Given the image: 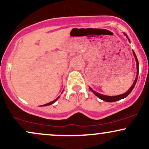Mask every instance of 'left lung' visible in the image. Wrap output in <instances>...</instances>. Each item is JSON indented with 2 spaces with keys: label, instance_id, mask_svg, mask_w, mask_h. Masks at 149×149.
I'll use <instances>...</instances> for the list:
<instances>
[{
  "label": "left lung",
  "instance_id": "obj_1",
  "mask_svg": "<svg viewBox=\"0 0 149 149\" xmlns=\"http://www.w3.org/2000/svg\"><path fill=\"white\" fill-rule=\"evenodd\" d=\"M124 34L126 36V37H127L128 38L127 34H125V33H124ZM128 40H129V41H130L129 38H128ZM133 54H134V58H135V59H136V68H137V72H136V78H135L134 83H133L132 85L131 88L129 89V90H128L127 92H126L125 93H124V94H122V95H117V96H107V95H102V94H100V93H98V92H95V90H92L91 88H90V90H91V91L93 92V93L95 94L96 96L98 97L99 98L101 99L102 100L104 101V102H116V101L122 100V99H124V98H125L126 97H127L128 95H130V92H132V90H133V88H134L135 85H136V80H137V78H138V74H139V62H138L137 57H136V54H135L134 51H133Z\"/></svg>",
  "mask_w": 149,
  "mask_h": 149
}]
</instances>
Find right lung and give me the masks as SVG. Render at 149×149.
<instances>
[{"label":"right lung","mask_w":149,"mask_h":149,"mask_svg":"<svg viewBox=\"0 0 149 149\" xmlns=\"http://www.w3.org/2000/svg\"><path fill=\"white\" fill-rule=\"evenodd\" d=\"M58 98H59V97H57V99H55V100H53L52 102H49V103H48V104H44V105H42V107H46V106H49V105H51V104H54V102H56V101H57V100H58Z\"/></svg>","instance_id":"1"}]
</instances>
